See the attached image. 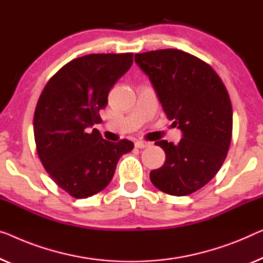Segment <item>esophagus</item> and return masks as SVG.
Instances as JSON below:
<instances>
[{
  "label": "esophagus",
  "mask_w": 263,
  "mask_h": 263,
  "mask_svg": "<svg viewBox=\"0 0 263 263\" xmlns=\"http://www.w3.org/2000/svg\"><path fill=\"white\" fill-rule=\"evenodd\" d=\"M136 147L138 148H145V147H148L151 145L150 142H145V140H137L136 142Z\"/></svg>",
  "instance_id": "obj_1"
}]
</instances>
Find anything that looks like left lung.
Wrapping results in <instances>:
<instances>
[{
	"instance_id": "left-lung-1",
	"label": "left lung",
	"mask_w": 263,
	"mask_h": 263,
	"mask_svg": "<svg viewBox=\"0 0 263 263\" xmlns=\"http://www.w3.org/2000/svg\"><path fill=\"white\" fill-rule=\"evenodd\" d=\"M150 78L167 119L183 132L177 145L155 144L165 151L162 167L150 172L154 185L172 196H186L215 177L228 154L233 107L217 73L201 59L179 49L136 54Z\"/></svg>"
}]
</instances>
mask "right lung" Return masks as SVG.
Returning <instances> with one entry per match:
<instances>
[{
    "label": "right lung",
    "mask_w": 263,
    "mask_h": 263,
    "mask_svg": "<svg viewBox=\"0 0 263 263\" xmlns=\"http://www.w3.org/2000/svg\"><path fill=\"white\" fill-rule=\"evenodd\" d=\"M132 53L74 59L47 82L34 113V137L42 165L58 186L87 198L108 185L133 143L103 139L97 128L108 92L130 69Z\"/></svg>",
    "instance_id": "1"
}]
</instances>
